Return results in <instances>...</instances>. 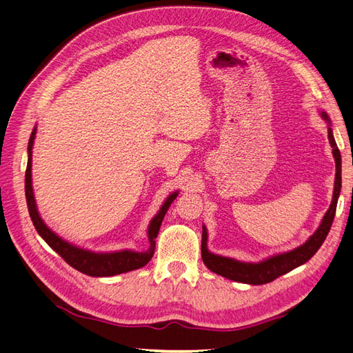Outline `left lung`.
<instances>
[{"label":"left lung","mask_w":353,"mask_h":353,"mask_svg":"<svg viewBox=\"0 0 353 353\" xmlns=\"http://www.w3.org/2000/svg\"><path fill=\"white\" fill-rule=\"evenodd\" d=\"M322 119L327 123V138H330V144L332 147V157L335 159V180H334V192H332V201L330 204V209L322 219L321 225L317 230L308 237L305 243L301 247L294 248L292 251H285L270 256L265 260L259 261V263H251V261H241L232 257H224L219 254L210 252L208 248V228L203 224V234H201V259L212 272H215L221 276H225L228 280H233L237 283L245 284H266L274 281L275 278L281 276L284 274L290 272L294 268L307 263V261L314 256L317 250L322 247L327 233L331 230L332 221L335 216V209H337V201L341 191V154L335 143L332 129H331V120L330 116L325 111L321 112Z\"/></svg>","instance_id":"left-lung-1"}]
</instances>
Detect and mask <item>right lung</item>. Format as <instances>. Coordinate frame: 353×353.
<instances>
[{
	"label": "right lung",
	"mask_w": 353,
	"mask_h": 353,
	"mask_svg": "<svg viewBox=\"0 0 353 353\" xmlns=\"http://www.w3.org/2000/svg\"><path fill=\"white\" fill-rule=\"evenodd\" d=\"M37 132V126H34L28 141V162H27V171H26V199L27 206L32 224H34L37 233L42 236V239L51 247L55 252L68 261V263L75 268L79 272H83L90 276H112L119 274L129 272V270H135L145 266L152 260L154 254V247H157V236L159 233V228L162 224V219L165 216L171 203L176 200L179 191L171 192L167 200L163 201L158 214L154 215L150 221L149 228H147V236H149L150 247L147 251H132V250H121V251H111V252H94L85 248H79L68 241H64L57 233H54L49 228L45 221L40 216L37 210V204L34 199V191H32V179H31V163H32V144H34V138Z\"/></svg>",
	"instance_id": "add662e5"
}]
</instances>
